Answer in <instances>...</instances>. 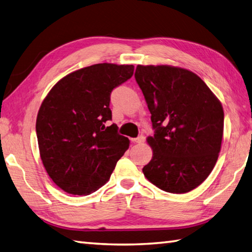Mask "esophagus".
I'll return each instance as SVG.
<instances>
[{"label":"esophagus","instance_id":"34e87169","mask_svg":"<svg viewBox=\"0 0 252 252\" xmlns=\"http://www.w3.org/2000/svg\"><path fill=\"white\" fill-rule=\"evenodd\" d=\"M131 140L133 143H143V141H144V137L141 135V136L135 137V139H131Z\"/></svg>","mask_w":252,"mask_h":252}]
</instances>
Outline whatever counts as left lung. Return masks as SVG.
Instances as JSON below:
<instances>
[{
  "instance_id": "left-lung-1",
  "label": "left lung",
  "mask_w": 252,
  "mask_h": 252,
  "mask_svg": "<svg viewBox=\"0 0 252 252\" xmlns=\"http://www.w3.org/2000/svg\"><path fill=\"white\" fill-rule=\"evenodd\" d=\"M135 80L151 112L153 157L143 167L149 181L170 193L200 186L218 161L224 110L193 72L169 65H137Z\"/></svg>"
}]
</instances>
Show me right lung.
<instances>
[{
	"instance_id": "right-lung-1",
	"label": "right lung",
	"mask_w": 252,
	"mask_h": 252,
	"mask_svg": "<svg viewBox=\"0 0 252 252\" xmlns=\"http://www.w3.org/2000/svg\"><path fill=\"white\" fill-rule=\"evenodd\" d=\"M133 71V65L112 63L83 67L64 76L43 99L36 121L39 152L63 191L86 195L98 190L129 149V139L106 123L112 117L111 92Z\"/></svg>"
}]
</instances>
